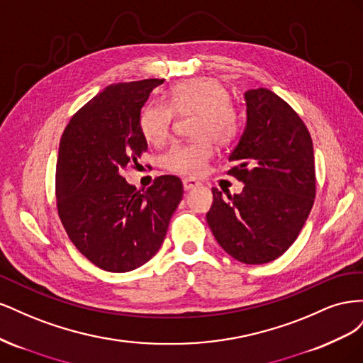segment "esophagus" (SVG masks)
Segmentation results:
<instances>
[{
    "label": "esophagus",
    "instance_id": "34e87169",
    "mask_svg": "<svg viewBox=\"0 0 363 363\" xmlns=\"http://www.w3.org/2000/svg\"><path fill=\"white\" fill-rule=\"evenodd\" d=\"M199 186H200V183L192 180V179H184V180H183V189H184V191L195 189V188H199Z\"/></svg>",
    "mask_w": 363,
    "mask_h": 363
}]
</instances>
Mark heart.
Instances as JSON below:
<instances>
[{
	"mask_svg": "<svg viewBox=\"0 0 363 363\" xmlns=\"http://www.w3.org/2000/svg\"><path fill=\"white\" fill-rule=\"evenodd\" d=\"M174 112L182 116L195 113L192 135L196 138L175 144L163 156V167L174 174L196 177L213 157L212 140L224 147L239 136V113L219 80L200 77L180 82L171 89L168 104L147 106L139 116V130L148 144L160 147L169 139Z\"/></svg>",
	"mask_w": 363,
	"mask_h": 363,
	"instance_id": "1",
	"label": "heart"
}]
</instances>
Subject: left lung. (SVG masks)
<instances>
[{
    "mask_svg": "<svg viewBox=\"0 0 363 363\" xmlns=\"http://www.w3.org/2000/svg\"><path fill=\"white\" fill-rule=\"evenodd\" d=\"M247 125L227 171L245 186L227 199L216 188L206 219L233 259L260 265L280 257L315 201V157L309 130L294 108L265 87L245 92Z\"/></svg>",
    "mask_w": 363,
    "mask_h": 363,
    "instance_id": "obj_1",
    "label": "left lung"
}]
</instances>
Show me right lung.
Listing matches in <instances>:
<instances>
[{"label":"right lung","mask_w":363,"mask_h":363,"mask_svg":"<svg viewBox=\"0 0 363 363\" xmlns=\"http://www.w3.org/2000/svg\"><path fill=\"white\" fill-rule=\"evenodd\" d=\"M163 80L107 86L74 113L60 139L56 196L71 242L94 265L127 272L159 251L183 196L182 180L160 175L147 191L123 177L148 145L140 108Z\"/></svg>","instance_id":"add662e5"}]
</instances>
